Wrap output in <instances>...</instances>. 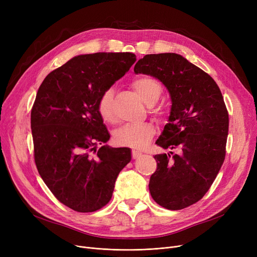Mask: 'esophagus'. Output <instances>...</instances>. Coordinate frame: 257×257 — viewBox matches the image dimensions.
I'll use <instances>...</instances> for the list:
<instances>
[{
	"label": "esophagus",
	"instance_id": "esophagus-1",
	"mask_svg": "<svg viewBox=\"0 0 257 257\" xmlns=\"http://www.w3.org/2000/svg\"><path fill=\"white\" fill-rule=\"evenodd\" d=\"M140 156H142V153H141L140 151H137V150H133V151H132V158H133V159H137V158H139Z\"/></svg>",
	"mask_w": 257,
	"mask_h": 257
}]
</instances>
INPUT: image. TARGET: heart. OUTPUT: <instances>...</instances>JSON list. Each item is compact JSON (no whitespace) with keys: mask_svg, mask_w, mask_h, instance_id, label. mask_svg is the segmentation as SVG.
I'll return each instance as SVG.
<instances>
[{"mask_svg":"<svg viewBox=\"0 0 257 257\" xmlns=\"http://www.w3.org/2000/svg\"><path fill=\"white\" fill-rule=\"evenodd\" d=\"M133 88L138 91L142 100L149 106L154 105L159 99L163 87L158 80L150 76H140L133 80ZM113 89L108 88L102 92L98 101V111L103 120L112 123L114 113L112 108ZM159 114V109L155 110ZM155 133V127L151 123H143L139 125H124L114 131L113 139L117 145L144 148L150 143Z\"/></svg>","mask_w":257,"mask_h":257,"instance_id":"1","label":"heart"}]
</instances>
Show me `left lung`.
Here are the masks:
<instances>
[{
	"label": "left lung",
	"instance_id": "left-lung-1",
	"mask_svg": "<svg viewBox=\"0 0 257 257\" xmlns=\"http://www.w3.org/2000/svg\"><path fill=\"white\" fill-rule=\"evenodd\" d=\"M134 73L158 79L170 92L169 123L156 144L174 154L154 156L149 190L170 210L191 206L207 193L224 163L229 117L215 81L179 54H149Z\"/></svg>",
	"mask_w": 257,
	"mask_h": 257
}]
</instances>
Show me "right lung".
I'll list each match as a JSON object with an SVG mask.
<instances>
[{
  "label": "right lung",
  "mask_w": 257,
  "mask_h": 257,
  "mask_svg": "<svg viewBox=\"0 0 257 257\" xmlns=\"http://www.w3.org/2000/svg\"><path fill=\"white\" fill-rule=\"evenodd\" d=\"M136 61L129 52L79 55L51 72L38 88L31 110L35 165L52 194L75 211L105 206L130 163L129 148L97 150L110 139L98 101Z\"/></svg>",
  "instance_id": "right-lung-1"
}]
</instances>
